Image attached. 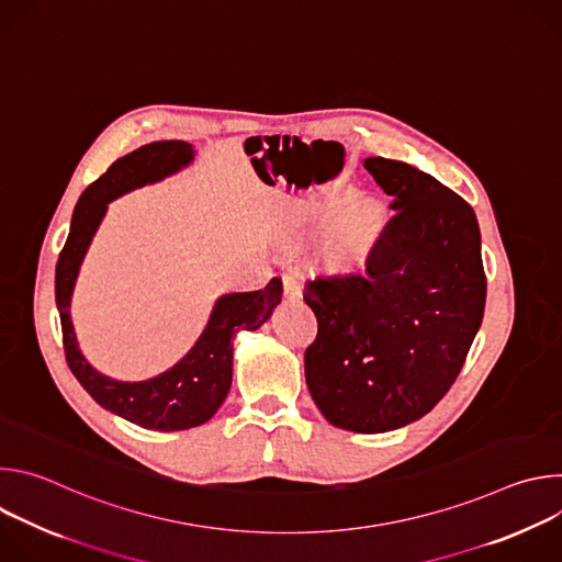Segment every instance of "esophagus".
<instances>
[{
	"mask_svg": "<svg viewBox=\"0 0 562 562\" xmlns=\"http://www.w3.org/2000/svg\"><path fill=\"white\" fill-rule=\"evenodd\" d=\"M282 286H284V295L286 297H297L302 293V286H300L297 276L293 271H284L282 273Z\"/></svg>",
	"mask_w": 562,
	"mask_h": 562,
	"instance_id": "esophagus-1",
	"label": "esophagus"
}]
</instances>
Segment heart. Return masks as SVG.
Returning <instances> with one entry per match:
<instances>
[{
  "instance_id": "1",
  "label": "heart",
  "mask_w": 562,
  "mask_h": 562,
  "mask_svg": "<svg viewBox=\"0 0 562 562\" xmlns=\"http://www.w3.org/2000/svg\"><path fill=\"white\" fill-rule=\"evenodd\" d=\"M338 209V206H336ZM380 224V211L375 204H360L356 206L345 222L340 224L336 237H334V256L340 260H351L358 254L364 251V247L371 243Z\"/></svg>"
}]
</instances>
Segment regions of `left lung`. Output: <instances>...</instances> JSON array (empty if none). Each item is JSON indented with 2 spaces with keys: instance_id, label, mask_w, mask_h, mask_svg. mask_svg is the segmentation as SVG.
<instances>
[{
  "instance_id": "1",
  "label": "left lung",
  "mask_w": 562,
  "mask_h": 562,
  "mask_svg": "<svg viewBox=\"0 0 562 562\" xmlns=\"http://www.w3.org/2000/svg\"><path fill=\"white\" fill-rule=\"evenodd\" d=\"M364 167L395 213L362 269L304 282L317 317L304 373L331 425L382 434L449 391L483 323L487 278L475 213L456 191L397 159L367 157Z\"/></svg>"
}]
</instances>
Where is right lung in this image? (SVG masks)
<instances>
[{
  "label": "right lung",
  "mask_w": 562,
  "mask_h": 562,
  "mask_svg": "<svg viewBox=\"0 0 562 562\" xmlns=\"http://www.w3.org/2000/svg\"><path fill=\"white\" fill-rule=\"evenodd\" d=\"M191 159V144L178 139L153 142L120 157L79 198L55 267V300L68 369L100 407L153 431L191 429L206 423L220 409L233 378V336L239 329L254 331L262 327L282 297L280 278H273L260 291L222 295L195 347L173 369L146 382L106 378L79 353L68 315L70 293L106 204L126 191L176 173Z\"/></svg>",
  "instance_id": "add662e5"
}]
</instances>
